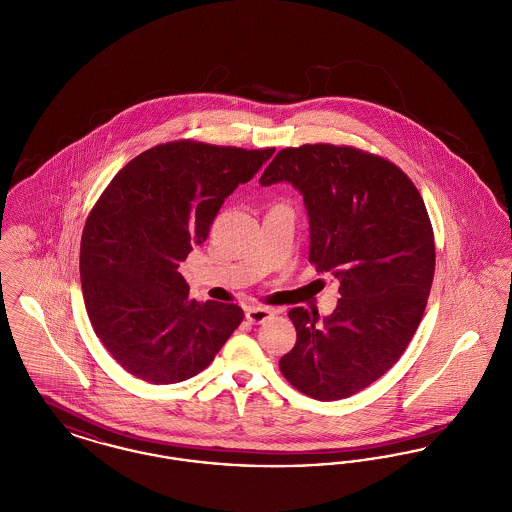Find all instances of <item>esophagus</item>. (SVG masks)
<instances>
[{
  "instance_id": "34e87169",
  "label": "esophagus",
  "mask_w": 512,
  "mask_h": 512,
  "mask_svg": "<svg viewBox=\"0 0 512 512\" xmlns=\"http://www.w3.org/2000/svg\"><path fill=\"white\" fill-rule=\"evenodd\" d=\"M272 315H274V311L267 309V307H249V309L245 311V318H247L249 322H253V324L265 322V320H268Z\"/></svg>"
}]
</instances>
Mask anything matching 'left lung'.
Here are the masks:
<instances>
[{
    "label": "left lung",
    "instance_id": "8db88e82",
    "mask_svg": "<svg viewBox=\"0 0 512 512\" xmlns=\"http://www.w3.org/2000/svg\"><path fill=\"white\" fill-rule=\"evenodd\" d=\"M259 182L303 195L309 261L340 280L322 322L303 307L288 313L297 341L280 359L284 378L318 401L365 390L399 361L426 309L436 245L422 197L388 159L332 144L278 151Z\"/></svg>",
    "mask_w": 512,
    "mask_h": 512
}]
</instances>
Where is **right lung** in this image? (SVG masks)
Returning <instances> with one entry per match:
<instances>
[{"instance_id":"right-lung-1","label":"right lung","mask_w":512,"mask_h":512,"mask_svg":"<svg viewBox=\"0 0 512 512\" xmlns=\"http://www.w3.org/2000/svg\"><path fill=\"white\" fill-rule=\"evenodd\" d=\"M272 153L192 140L151 147L117 172L90 211L80 242L86 311L132 376L157 386L188 380L244 320L234 303L190 299L178 267L207 240L224 199Z\"/></svg>"}]
</instances>
